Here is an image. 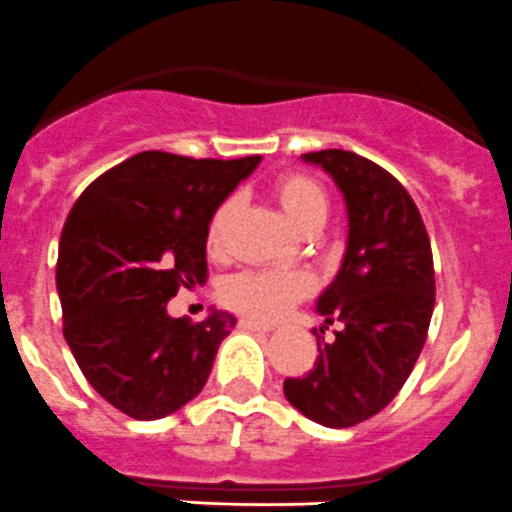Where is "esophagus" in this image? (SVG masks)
Wrapping results in <instances>:
<instances>
[{"label":"esophagus","mask_w":512,"mask_h":512,"mask_svg":"<svg viewBox=\"0 0 512 512\" xmlns=\"http://www.w3.org/2000/svg\"><path fill=\"white\" fill-rule=\"evenodd\" d=\"M238 326L246 329V332H271V329H274V324H269V321H256V319H238Z\"/></svg>","instance_id":"obj_1"}]
</instances>
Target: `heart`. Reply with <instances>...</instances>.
<instances>
[{"label": "heart", "mask_w": 512, "mask_h": 512, "mask_svg": "<svg viewBox=\"0 0 512 512\" xmlns=\"http://www.w3.org/2000/svg\"><path fill=\"white\" fill-rule=\"evenodd\" d=\"M276 201L284 208L286 218L299 231L314 233L329 218L332 198L319 180L309 173H284L274 183ZM238 201L226 198L211 213L206 226V246L213 256L223 253L226 233L236 216ZM311 294V279L304 271H238L228 276L218 289L223 304L251 319H276L291 304Z\"/></svg>", "instance_id": "heart-1"}]
</instances>
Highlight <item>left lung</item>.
Listing matches in <instances>:
<instances>
[{"mask_svg": "<svg viewBox=\"0 0 512 512\" xmlns=\"http://www.w3.org/2000/svg\"><path fill=\"white\" fill-rule=\"evenodd\" d=\"M332 175L349 216L347 253L316 309L339 321L334 342L316 334L319 357L284 394L309 420L354 427L397 397L410 377L435 309V266L427 228L405 186L349 150L304 155Z\"/></svg>", "mask_w": 512, "mask_h": 512, "instance_id": "obj_1", "label": "left lung"}]
</instances>
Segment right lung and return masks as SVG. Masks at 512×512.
Wrapping results in <instances>:
<instances>
[{
	"instance_id": "right-lung-1",
	"label": "right lung",
	"mask_w": 512,
	"mask_h": 512,
	"mask_svg": "<svg viewBox=\"0 0 512 512\" xmlns=\"http://www.w3.org/2000/svg\"><path fill=\"white\" fill-rule=\"evenodd\" d=\"M261 155L145 150L95 178L67 216L57 256L62 334L87 382L133 420H160L206 384L233 319H173L178 289L206 284V226Z\"/></svg>"
}]
</instances>
